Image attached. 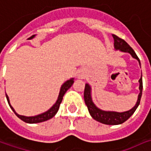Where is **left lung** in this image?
Segmentation results:
<instances>
[{"instance_id":"obj_1","label":"left lung","mask_w":151,"mask_h":151,"mask_svg":"<svg viewBox=\"0 0 151 151\" xmlns=\"http://www.w3.org/2000/svg\"><path fill=\"white\" fill-rule=\"evenodd\" d=\"M113 39H114V47L116 50H119L122 52H128L136 60H138V62L140 65V61L139 59V57L137 56L134 50L130 47V45L125 40H123L122 39L117 37L115 35H112ZM139 94L138 96V101L136 102L135 106L129 111H123V112H116V111H103L98 108L94 102L92 101L91 98V87L89 86L88 83L85 84V88H84V93H83V97H84V101L87 106L88 110V112L90 116L96 120V121L100 122L104 124H107V125H118L122 124L125 121H127L128 118L134 114L137 107L139 106V103H140V99L142 96V90H143V81H142V75H141L140 79L139 80Z\"/></svg>"}]
</instances>
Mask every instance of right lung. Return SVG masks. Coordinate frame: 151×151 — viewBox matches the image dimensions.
<instances>
[{
  "instance_id": "obj_1",
  "label": "right lung",
  "mask_w": 151,
  "mask_h": 151,
  "mask_svg": "<svg viewBox=\"0 0 151 151\" xmlns=\"http://www.w3.org/2000/svg\"><path fill=\"white\" fill-rule=\"evenodd\" d=\"M35 36V35H32L31 37H29L28 40H31V39H33ZM73 79H74V78H71V79H69L68 81H66V82L64 83L63 85H62L61 89H60V93H59L58 98H57V101H56V103H55V104H54L47 111H45V112L41 113V114L40 115H37V116H22V115L17 114L16 111H15V110L13 109V107L11 106L10 101H9V98H8L7 95H6V100H7V101H8V104H9L10 107L12 108V110L13 111V112H14V113L16 114L18 118H20L22 121L25 122H27V123H38V122H42L47 121V120H49L50 118H52V117L56 114V112L58 111L59 107H60V104L63 101V95H65V93L67 92V90L73 85V83L74 82Z\"/></svg>"
}]
</instances>
